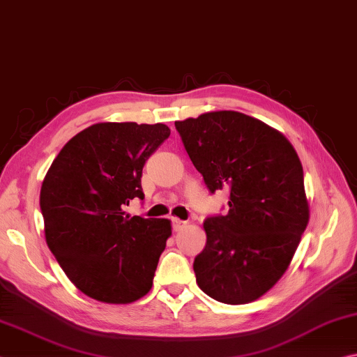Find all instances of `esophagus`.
Segmentation results:
<instances>
[{"instance_id": "34e87169", "label": "esophagus", "mask_w": 357, "mask_h": 357, "mask_svg": "<svg viewBox=\"0 0 357 357\" xmlns=\"http://www.w3.org/2000/svg\"><path fill=\"white\" fill-rule=\"evenodd\" d=\"M171 221H172V229L175 230V232H180V230L186 226V221L178 220V218H172Z\"/></svg>"}]
</instances>
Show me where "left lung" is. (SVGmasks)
<instances>
[{
    "label": "left lung",
    "instance_id": "obj_1",
    "mask_svg": "<svg viewBox=\"0 0 357 357\" xmlns=\"http://www.w3.org/2000/svg\"><path fill=\"white\" fill-rule=\"evenodd\" d=\"M207 190H229L226 215L205 218L196 282L220 303L255 301L282 278L309 222L303 166L291 144L236 111L175 122Z\"/></svg>",
    "mask_w": 357,
    "mask_h": 357
}]
</instances>
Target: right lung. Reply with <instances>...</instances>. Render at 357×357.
I'll return each instance as SVG.
<instances>
[{
	"mask_svg": "<svg viewBox=\"0 0 357 357\" xmlns=\"http://www.w3.org/2000/svg\"><path fill=\"white\" fill-rule=\"evenodd\" d=\"M169 135L165 123L91 125L62 147L43 178L47 245L72 284L97 301L128 304L152 289L171 221L123 208L144 199L142 167Z\"/></svg>",
	"mask_w": 357,
	"mask_h": 357,
	"instance_id": "1",
	"label": "right lung"
}]
</instances>
